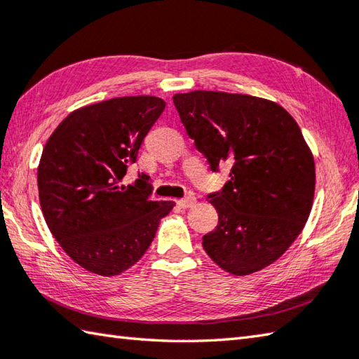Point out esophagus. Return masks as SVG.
<instances>
[{
    "label": "esophagus",
    "mask_w": 359,
    "mask_h": 359,
    "mask_svg": "<svg viewBox=\"0 0 359 359\" xmlns=\"http://www.w3.org/2000/svg\"><path fill=\"white\" fill-rule=\"evenodd\" d=\"M177 203H179V207H182V208H189V207H193L194 203H196V198H194L193 194H188V196H185V198L179 199Z\"/></svg>",
    "instance_id": "esophagus-1"
}]
</instances>
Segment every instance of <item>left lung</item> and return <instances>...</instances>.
<instances>
[{
  "instance_id": "obj_1",
  "label": "left lung",
  "mask_w": 359,
  "mask_h": 359,
  "mask_svg": "<svg viewBox=\"0 0 359 359\" xmlns=\"http://www.w3.org/2000/svg\"><path fill=\"white\" fill-rule=\"evenodd\" d=\"M172 101L212 171L230 165V180L207 196L219 221L203 249L235 276L266 268L299 236L313 205L314 158L297 123L249 95L196 90Z\"/></svg>"
}]
</instances>
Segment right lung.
<instances>
[{"label": "right lung", "mask_w": 359, "mask_h": 359, "mask_svg": "<svg viewBox=\"0 0 359 359\" xmlns=\"http://www.w3.org/2000/svg\"><path fill=\"white\" fill-rule=\"evenodd\" d=\"M156 96H124L72 111L41 154L37 184L45 221L62 249L83 269L118 276L135 264L172 201H152L151 177L123 179L163 114Z\"/></svg>", "instance_id": "add662e5"}]
</instances>
